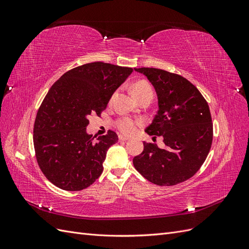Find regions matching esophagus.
Listing matches in <instances>:
<instances>
[{"mask_svg":"<svg viewBox=\"0 0 249 249\" xmlns=\"http://www.w3.org/2000/svg\"><path fill=\"white\" fill-rule=\"evenodd\" d=\"M118 139H119V141H126V140H129V137H125V136H123V135H119Z\"/></svg>","mask_w":249,"mask_h":249,"instance_id":"esophagus-1","label":"esophagus"}]
</instances>
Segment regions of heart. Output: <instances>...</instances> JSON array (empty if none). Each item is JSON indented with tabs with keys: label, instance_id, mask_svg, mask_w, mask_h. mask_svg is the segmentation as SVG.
<instances>
[{
	"label": "heart",
	"instance_id": "heart-1",
	"mask_svg": "<svg viewBox=\"0 0 249 249\" xmlns=\"http://www.w3.org/2000/svg\"><path fill=\"white\" fill-rule=\"evenodd\" d=\"M131 91H132L135 99H136L137 101L145 95H148V94L153 95L152 86H150L146 81H142V80L134 83L131 87ZM140 124L141 123L139 122V120H135L130 117L119 118L118 120H116V123H115L117 129L122 133H124V135L134 134L135 132H136L137 126Z\"/></svg>",
	"mask_w": 249,
	"mask_h": 249
}]
</instances>
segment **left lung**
Here are the masks:
<instances>
[{"label": "left lung", "mask_w": 249, "mask_h": 249, "mask_svg": "<svg viewBox=\"0 0 249 249\" xmlns=\"http://www.w3.org/2000/svg\"><path fill=\"white\" fill-rule=\"evenodd\" d=\"M152 83L158 109L145 132L163 137L166 147L143 142V152L133 159L135 168L150 183L173 186L192 178L207 159L213 140L209 105L199 90L184 77L166 71L134 69Z\"/></svg>", "instance_id": "obj_1"}]
</instances>
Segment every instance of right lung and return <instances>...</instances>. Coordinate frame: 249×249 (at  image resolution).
Masks as SVG:
<instances>
[{
    "instance_id": "right-lung-1",
    "label": "right lung",
    "mask_w": 249,
    "mask_h": 249,
    "mask_svg": "<svg viewBox=\"0 0 249 249\" xmlns=\"http://www.w3.org/2000/svg\"><path fill=\"white\" fill-rule=\"evenodd\" d=\"M132 71L110 63H87L66 71L51 87L37 112L33 142L37 163L52 184L80 191L100 178L107 150L118 136L109 130L92 138L86 132L88 117L101 115Z\"/></svg>"
}]
</instances>
